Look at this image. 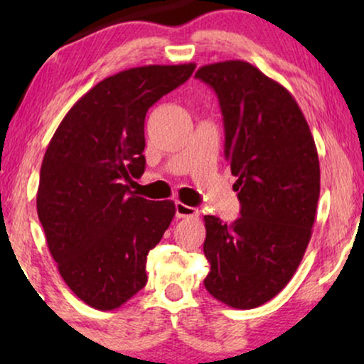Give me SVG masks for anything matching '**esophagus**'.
<instances>
[{
    "label": "esophagus",
    "instance_id": "1",
    "mask_svg": "<svg viewBox=\"0 0 364 364\" xmlns=\"http://www.w3.org/2000/svg\"><path fill=\"white\" fill-rule=\"evenodd\" d=\"M176 215H177V218H197L198 210L193 207L186 205V203L177 202L176 203Z\"/></svg>",
    "mask_w": 364,
    "mask_h": 364
}]
</instances>
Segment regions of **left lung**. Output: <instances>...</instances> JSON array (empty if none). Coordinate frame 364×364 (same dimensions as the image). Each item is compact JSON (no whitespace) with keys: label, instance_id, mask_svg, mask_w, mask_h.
I'll list each match as a JSON object with an SVG mask.
<instances>
[{"label":"left lung","instance_id":"obj_1","mask_svg":"<svg viewBox=\"0 0 364 364\" xmlns=\"http://www.w3.org/2000/svg\"><path fill=\"white\" fill-rule=\"evenodd\" d=\"M196 77L217 92L240 200L232 223L203 217V285L215 300L250 310L288 285L310 243L320 197L315 139L295 97L250 63L207 64Z\"/></svg>","mask_w":364,"mask_h":364}]
</instances>
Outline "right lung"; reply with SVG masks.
Listing matches in <instances>:
<instances>
[{
    "label": "right lung",
    "instance_id": "add662e5",
    "mask_svg": "<svg viewBox=\"0 0 364 364\" xmlns=\"http://www.w3.org/2000/svg\"><path fill=\"white\" fill-rule=\"evenodd\" d=\"M196 64H151L109 76L59 124L44 154L36 207L63 280L86 305L116 310L147 283L149 252L176 215L172 200L131 192L146 168L149 107Z\"/></svg>",
    "mask_w": 364,
    "mask_h": 364
}]
</instances>
